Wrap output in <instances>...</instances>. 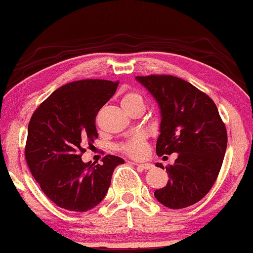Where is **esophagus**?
<instances>
[{"mask_svg": "<svg viewBox=\"0 0 253 253\" xmlns=\"http://www.w3.org/2000/svg\"><path fill=\"white\" fill-rule=\"evenodd\" d=\"M136 166L138 167H140V169H151L152 167H153V165H152V164H135Z\"/></svg>", "mask_w": 253, "mask_h": 253, "instance_id": "1", "label": "esophagus"}]
</instances>
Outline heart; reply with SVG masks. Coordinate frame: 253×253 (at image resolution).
<instances>
[{
	"instance_id": "obj_1",
	"label": "heart",
	"mask_w": 253,
	"mask_h": 253,
	"mask_svg": "<svg viewBox=\"0 0 253 253\" xmlns=\"http://www.w3.org/2000/svg\"><path fill=\"white\" fill-rule=\"evenodd\" d=\"M135 105H144V97H142L141 94L136 92H128L121 97V106H123L124 109ZM117 148L118 151L126 154V156L134 158V159H140L147 153V140H146L145 134L136 133V134L130 135L126 140H124L121 144L117 146Z\"/></svg>"
}]
</instances>
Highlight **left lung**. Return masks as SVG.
<instances>
[{
  "mask_svg": "<svg viewBox=\"0 0 253 253\" xmlns=\"http://www.w3.org/2000/svg\"><path fill=\"white\" fill-rule=\"evenodd\" d=\"M157 100L161 112L157 154H176L166 167L169 180L154 197L169 209L202 200L217 180L227 146L225 124L213 100L190 82L173 75L136 77ZM158 167L164 169L161 164Z\"/></svg>",
  "mask_w": 253,
  "mask_h": 253,
  "instance_id": "1",
  "label": "left lung"
}]
</instances>
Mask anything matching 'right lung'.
I'll return each mask as SVG.
<instances>
[{
    "mask_svg": "<svg viewBox=\"0 0 253 253\" xmlns=\"http://www.w3.org/2000/svg\"><path fill=\"white\" fill-rule=\"evenodd\" d=\"M119 81L87 79L69 82L51 93L28 125L26 160L35 180L53 203L73 212L95 208L107 193L121 158L84 163V144L97 138L95 118L114 95Z\"/></svg>",
    "mask_w": 253,
    "mask_h": 253,
    "instance_id": "right-lung-1",
    "label": "right lung"
}]
</instances>
